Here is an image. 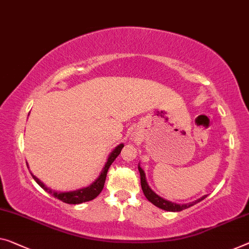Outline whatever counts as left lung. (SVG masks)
<instances>
[{
  "mask_svg": "<svg viewBox=\"0 0 249 249\" xmlns=\"http://www.w3.org/2000/svg\"><path fill=\"white\" fill-rule=\"evenodd\" d=\"M138 169H139V173H140L141 188H142L144 196H146L147 199L150 201L151 204H154L158 208L167 210V212H181V210L186 209V208H189V207H191V206H194L195 204H197V202H199V201H201L202 199H205V198H206V196H204V197L199 198V199L195 200L193 202H189V204H185V205H179V204H175V202L168 201L166 199H163V198L159 197L158 195H156L154 191L150 189V187H149L148 183H147L146 175H144L143 170L141 169L140 166L138 167Z\"/></svg>",
  "mask_w": 249,
  "mask_h": 249,
  "instance_id": "8db88e82",
  "label": "left lung"
}]
</instances>
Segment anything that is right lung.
Instances as JSON below:
<instances>
[{
	"mask_svg": "<svg viewBox=\"0 0 249 249\" xmlns=\"http://www.w3.org/2000/svg\"><path fill=\"white\" fill-rule=\"evenodd\" d=\"M124 148V144H119L114 150L110 154L108 161L105 164V168H103L101 171V175L99 176V178L95 180L92 185H90L87 188H82V189H78L74 191H68V193H56V191H53L50 188H47L43 182H41L39 179H37L36 176L32 175V177L34 180H36L39 186H41L45 191H48L49 194H51L53 197L58 198L61 201L66 202V204H81V202H86V201H90L94 199L95 197L99 196V194L101 193L103 189V186H105L106 182V178H107V173H108L110 166H111L112 162L114 161V159L117 158L119 154L121 152V149Z\"/></svg>",
	"mask_w": 249,
	"mask_h": 249,
	"instance_id": "1",
	"label": "right lung"
}]
</instances>
